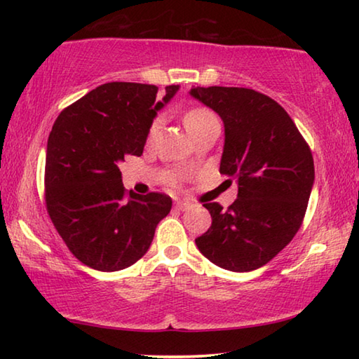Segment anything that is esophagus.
<instances>
[{"instance_id":"1","label":"esophagus","mask_w":359,"mask_h":359,"mask_svg":"<svg viewBox=\"0 0 359 359\" xmlns=\"http://www.w3.org/2000/svg\"><path fill=\"white\" fill-rule=\"evenodd\" d=\"M193 205L190 204V203H187V201H177L175 203V209L177 210H188V209H191Z\"/></svg>"}]
</instances>
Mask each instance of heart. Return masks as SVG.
I'll list each match as a JSON object with an SVG mask.
<instances>
[{"mask_svg": "<svg viewBox=\"0 0 359 359\" xmlns=\"http://www.w3.org/2000/svg\"><path fill=\"white\" fill-rule=\"evenodd\" d=\"M214 118H215V117H214V114L209 112L208 109L196 107V109H191V111H188V112L185 114V117H184V125H185L187 131L190 133V135H191V133H193L194 130H198L199 126H203V125L205 123V121L214 120ZM156 128H158V121H155V123L150 126V136H151V135H155Z\"/></svg>", "mask_w": 359, "mask_h": 359, "instance_id": "b5f03b06", "label": "heart"}]
</instances>
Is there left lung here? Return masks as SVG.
Wrapping results in <instances>:
<instances>
[{
  "label": "left lung",
  "instance_id": "1",
  "mask_svg": "<svg viewBox=\"0 0 359 359\" xmlns=\"http://www.w3.org/2000/svg\"><path fill=\"white\" fill-rule=\"evenodd\" d=\"M190 95L222 117L220 174L238 180L239 188L226 210L218 203L204 204L212 224L194 242L223 269L255 271L301 228L315 180L312 151L269 96L242 87H196Z\"/></svg>",
  "mask_w": 359,
  "mask_h": 359
}]
</instances>
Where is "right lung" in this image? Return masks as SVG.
I'll use <instances>...</instances> for the list:
<instances>
[{
  "label": "right lung",
  "instance_id": "1",
  "mask_svg": "<svg viewBox=\"0 0 359 359\" xmlns=\"http://www.w3.org/2000/svg\"><path fill=\"white\" fill-rule=\"evenodd\" d=\"M179 85L109 82L62 111L46 151V205L69 252L88 267L114 272L147 253L172 199L136 194L121 184L118 165L141 156L156 112Z\"/></svg>",
  "mask_w": 359,
  "mask_h": 359
}]
</instances>
